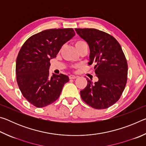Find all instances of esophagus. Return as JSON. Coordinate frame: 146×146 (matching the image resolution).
Wrapping results in <instances>:
<instances>
[{
    "instance_id": "1",
    "label": "esophagus",
    "mask_w": 146,
    "mask_h": 146,
    "mask_svg": "<svg viewBox=\"0 0 146 146\" xmlns=\"http://www.w3.org/2000/svg\"><path fill=\"white\" fill-rule=\"evenodd\" d=\"M69 77H70V79H75V78H76V76H75V75H71L69 76Z\"/></svg>"
}]
</instances>
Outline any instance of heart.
<instances>
[{"mask_svg":"<svg viewBox=\"0 0 146 146\" xmlns=\"http://www.w3.org/2000/svg\"><path fill=\"white\" fill-rule=\"evenodd\" d=\"M75 45L76 48L77 49V50H78L79 49H80L81 48H82L83 46L87 45V44H86V42H84V40H77L75 41Z\"/></svg>","mask_w":146,"mask_h":146,"instance_id":"obj_1","label":"heart"}]
</instances>
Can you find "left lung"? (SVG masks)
Here are the masks:
<instances>
[{
  "instance_id": "1",
  "label": "left lung",
  "mask_w": 146,
  "mask_h": 146,
  "mask_svg": "<svg viewBox=\"0 0 146 146\" xmlns=\"http://www.w3.org/2000/svg\"><path fill=\"white\" fill-rule=\"evenodd\" d=\"M75 31L90 48L88 64H95L97 82L86 78L88 84L80 91L82 99L97 110L108 108L119 100L127 79V63L118 42L105 32L93 28Z\"/></svg>"
}]
</instances>
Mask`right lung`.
<instances>
[{
  "mask_svg": "<svg viewBox=\"0 0 146 146\" xmlns=\"http://www.w3.org/2000/svg\"><path fill=\"white\" fill-rule=\"evenodd\" d=\"M75 35L72 28L46 29L30 36L20 49L16 60L17 82L24 97L35 107L53 103L69 81L63 74L50 76L49 62Z\"/></svg>",
  "mask_w": 146,
  "mask_h": 146,
  "instance_id": "1",
  "label": "right lung"
}]
</instances>
